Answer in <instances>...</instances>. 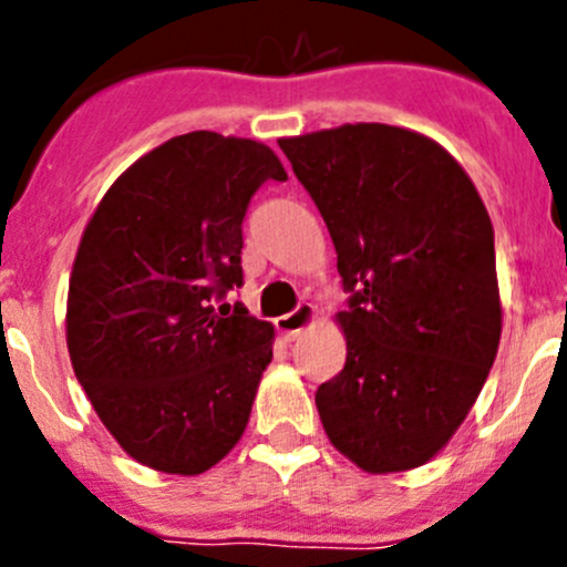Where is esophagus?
<instances>
[{"label": "esophagus", "instance_id": "1", "mask_svg": "<svg viewBox=\"0 0 567 567\" xmlns=\"http://www.w3.org/2000/svg\"><path fill=\"white\" fill-rule=\"evenodd\" d=\"M318 318V310L312 305H299L293 312H288V316L277 318V331L285 337V340H296V337L301 334L305 329H310L312 323H316Z\"/></svg>", "mask_w": 567, "mask_h": 567}]
</instances>
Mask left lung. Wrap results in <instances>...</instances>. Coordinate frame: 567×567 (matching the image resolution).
Segmentation results:
<instances>
[{"label":"left lung","mask_w":567,"mask_h":567,"mask_svg":"<svg viewBox=\"0 0 567 567\" xmlns=\"http://www.w3.org/2000/svg\"><path fill=\"white\" fill-rule=\"evenodd\" d=\"M316 199L351 290L346 368L318 386L329 442L370 474L442 453L502 337L494 227L466 169L431 136L346 123L279 140Z\"/></svg>","instance_id":"left-lung-1"}]
</instances>
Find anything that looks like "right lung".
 Masks as SVG:
<instances>
[{"instance_id": "add662e5", "label": "right lung", "mask_w": 567, "mask_h": 567, "mask_svg": "<svg viewBox=\"0 0 567 567\" xmlns=\"http://www.w3.org/2000/svg\"><path fill=\"white\" fill-rule=\"evenodd\" d=\"M288 181L268 145L173 136L109 186L79 241L65 337L114 442L156 472L216 466L247 431L274 326L214 301L241 288L251 194Z\"/></svg>"}]
</instances>
